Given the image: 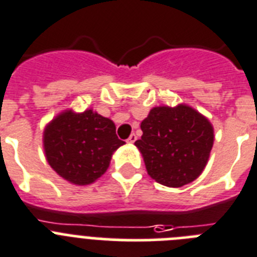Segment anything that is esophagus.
Returning a JSON list of instances; mask_svg holds the SVG:
<instances>
[{
    "mask_svg": "<svg viewBox=\"0 0 257 257\" xmlns=\"http://www.w3.org/2000/svg\"><path fill=\"white\" fill-rule=\"evenodd\" d=\"M136 140H137V136H136L135 133H133V135L129 136V138H128V140H126V142H128V144H135Z\"/></svg>",
    "mask_w": 257,
    "mask_h": 257,
    "instance_id": "obj_1",
    "label": "esophagus"
}]
</instances>
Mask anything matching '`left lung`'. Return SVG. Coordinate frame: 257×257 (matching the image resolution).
<instances>
[{
  "mask_svg": "<svg viewBox=\"0 0 257 257\" xmlns=\"http://www.w3.org/2000/svg\"><path fill=\"white\" fill-rule=\"evenodd\" d=\"M141 129L144 135L135 145L153 180L181 187L202 175L215 141L206 116L185 103L158 106L142 120Z\"/></svg>",
  "mask_w": 257,
  "mask_h": 257,
  "instance_id": "left-lung-1",
  "label": "left lung"
}]
</instances>
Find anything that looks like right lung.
I'll return each mask as SVG.
<instances>
[{"label":"right lung","instance_id":"right-lung-1","mask_svg":"<svg viewBox=\"0 0 257 257\" xmlns=\"http://www.w3.org/2000/svg\"><path fill=\"white\" fill-rule=\"evenodd\" d=\"M42 144L49 166L63 180L77 186L95 182L110 167L111 158L125 144L116 136L108 117L91 108L62 111L46 124Z\"/></svg>","mask_w":257,"mask_h":257}]
</instances>
